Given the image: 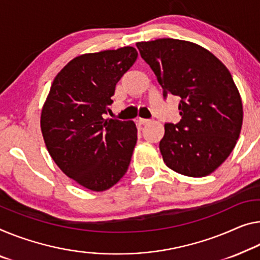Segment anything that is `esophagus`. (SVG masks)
I'll list each match as a JSON object with an SVG mask.
<instances>
[{
	"mask_svg": "<svg viewBox=\"0 0 260 260\" xmlns=\"http://www.w3.org/2000/svg\"><path fill=\"white\" fill-rule=\"evenodd\" d=\"M138 123L142 125H145V124H149L151 123V119H146V118H139L138 119Z\"/></svg>",
	"mask_w": 260,
	"mask_h": 260,
	"instance_id": "1",
	"label": "esophagus"
}]
</instances>
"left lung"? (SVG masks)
<instances>
[{
  "instance_id": "1",
  "label": "left lung",
  "mask_w": 260,
  "mask_h": 260,
  "mask_svg": "<svg viewBox=\"0 0 260 260\" xmlns=\"http://www.w3.org/2000/svg\"><path fill=\"white\" fill-rule=\"evenodd\" d=\"M162 87L180 99L178 123H165L159 143L171 170L205 177L229 157L243 122L242 100L226 67L197 44L161 38L136 44Z\"/></svg>"
}]
</instances>
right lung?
Here are the masks:
<instances>
[{
    "label": "right lung",
    "instance_id": "right-lung-1",
    "mask_svg": "<svg viewBox=\"0 0 260 260\" xmlns=\"http://www.w3.org/2000/svg\"><path fill=\"white\" fill-rule=\"evenodd\" d=\"M125 46L79 55L59 72L42 110L52 159L67 177L102 191L126 173L137 142L133 121L106 119L115 87L137 59Z\"/></svg>",
    "mask_w": 260,
    "mask_h": 260
}]
</instances>
